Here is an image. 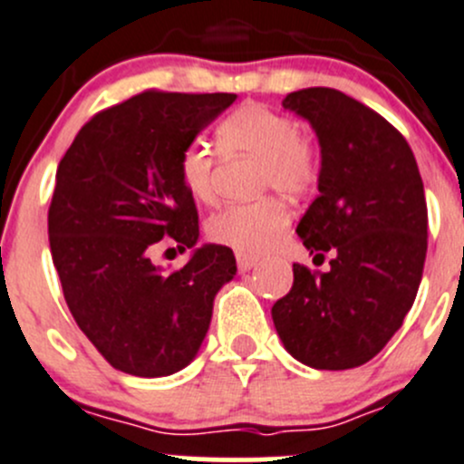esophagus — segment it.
<instances>
[{
  "label": "esophagus",
  "instance_id": "1",
  "mask_svg": "<svg viewBox=\"0 0 464 464\" xmlns=\"http://www.w3.org/2000/svg\"><path fill=\"white\" fill-rule=\"evenodd\" d=\"M236 262H237V269L240 271H249L258 265V258L256 256H246V254H236Z\"/></svg>",
  "mask_w": 464,
  "mask_h": 464
}]
</instances>
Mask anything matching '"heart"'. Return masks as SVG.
I'll return each mask as SVG.
<instances>
[{
  "label": "heart",
  "instance_id": "heart-1",
  "mask_svg": "<svg viewBox=\"0 0 464 464\" xmlns=\"http://www.w3.org/2000/svg\"><path fill=\"white\" fill-rule=\"evenodd\" d=\"M218 143L224 154H258V184L262 188L301 195L319 177V154L314 145L298 134V123L283 111L265 105H242L218 128ZM215 157L204 141H190L181 148L177 170L184 188L198 202H210L215 195ZM289 227V210L278 198L258 202L231 204L215 213L206 233L215 245L236 254H265L274 249Z\"/></svg>",
  "mask_w": 464,
  "mask_h": 464
}]
</instances>
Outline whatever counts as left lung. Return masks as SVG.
Returning a JSON list of instances; mask_svg holds the SVG:
<instances>
[{"instance_id": "8db88e82", "label": "left lung", "mask_w": 464, "mask_h": 464, "mask_svg": "<svg viewBox=\"0 0 464 464\" xmlns=\"http://www.w3.org/2000/svg\"><path fill=\"white\" fill-rule=\"evenodd\" d=\"M319 137V198L296 233L330 271L294 265L271 319L285 350L316 371L371 362L413 307L427 258V199L406 139L363 102L330 87L283 101Z\"/></svg>"}]
</instances>
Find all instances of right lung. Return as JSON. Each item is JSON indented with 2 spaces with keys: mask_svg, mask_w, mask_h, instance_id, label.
<instances>
[{
  "mask_svg": "<svg viewBox=\"0 0 464 464\" xmlns=\"http://www.w3.org/2000/svg\"><path fill=\"white\" fill-rule=\"evenodd\" d=\"M236 93H137L82 125L55 172L51 258L78 327L116 371L166 377L188 366L236 276L233 251L198 245L179 152ZM161 239L193 248L177 272L151 265Z\"/></svg>",
  "mask_w": 464,
  "mask_h": 464,
  "instance_id": "1",
  "label": "right lung"
}]
</instances>
